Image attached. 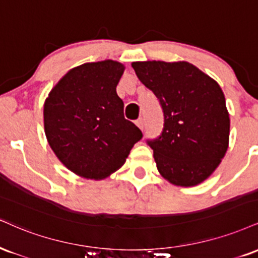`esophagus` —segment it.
<instances>
[{
    "mask_svg": "<svg viewBox=\"0 0 258 258\" xmlns=\"http://www.w3.org/2000/svg\"><path fill=\"white\" fill-rule=\"evenodd\" d=\"M136 125H137L139 128H141L143 131V130H144V120H143L141 117V119H138L137 121H136Z\"/></svg>",
    "mask_w": 258,
    "mask_h": 258,
    "instance_id": "1",
    "label": "esophagus"
}]
</instances>
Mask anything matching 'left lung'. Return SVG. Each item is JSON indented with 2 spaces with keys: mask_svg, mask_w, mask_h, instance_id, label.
Segmentation results:
<instances>
[{
  "mask_svg": "<svg viewBox=\"0 0 258 258\" xmlns=\"http://www.w3.org/2000/svg\"><path fill=\"white\" fill-rule=\"evenodd\" d=\"M132 67L163 110L162 133L148 141L160 174L182 187L203 182L228 148L229 114L220 85L186 61H138Z\"/></svg>",
  "mask_w": 258,
  "mask_h": 258,
  "instance_id": "8db88e82",
  "label": "left lung"
}]
</instances>
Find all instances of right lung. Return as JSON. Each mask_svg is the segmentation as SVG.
<instances>
[{
	"instance_id": "1",
	"label": "right lung",
	"mask_w": 258,
	"mask_h": 258,
	"mask_svg": "<svg viewBox=\"0 0 258 258\" xmlns=\"http://www.w3.org/2000/svg\"><path fill=\"white\" fill-rule=\"evenodd\" d=\"M125 71L117 61L88 62L64 74L45 99L44 131L64 167L101 180L125 163L142 131L123 116L116 85Z\"/></svg>"
}]
</instances>
